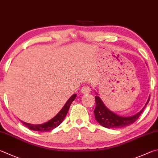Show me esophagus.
<instances>
[{
  "mask_svg": "<svg viewBox=\"0 0 158 158\" xmlns=\"http://www.w3.org/2000/svg\"><path fill=\"white\" fill-rule=\"evenodd\" d=\"M81 92L84 94H89L92 92V90H91V88L89 86H84L82 87Z\"/></svg>",
  "mask_w": 158,
  "mask_h": 158,
  "instance_id": "1",
  "label": "esophagus"
}]
</instances>
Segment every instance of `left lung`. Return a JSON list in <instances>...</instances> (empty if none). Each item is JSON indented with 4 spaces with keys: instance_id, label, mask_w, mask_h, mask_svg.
I'll return each mask as SVG.
<instances>
[{
    "instance_id": "left-lung-1",
    "label": "left lung",
    "mask_w": 158,
    "mask_h": 158,
    "mask_svg": "<svg viewBox=\"0 0 158 158\" xmlns=\"http://www.w3.org/2000/svg\"><path fill=\"white\" fill-rule=\"evenodd\" d=\"M97 94V93H96ZM150 97L148 98L145 106L135 115L131 116V117H121L116 114L115 113L110 111L103 104V101L98 96H95L96 101V107L94 112L95 118L97 122L105 128H120L123 127L128 126L131 124L135 122L137 120L139 116L142 114L143 110H144L146 105L148 103Z\"/></svg>"
}]
</instances>
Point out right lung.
<instances>
[{
    "label": "right lung",
    "instance_id": "obj_1",
    "mask_svg": "<svg viewBox=\"0 0 158 158\" xmlns=\"http://www.w3.org/2000/svg\"><path fill=\"white\" fill-rule=\"evenodd\" d=\"M76 97V94L72 95L70 98H69V100L66 101L64 106L61 109L60 111L57 113V115H55V117L51 118V120L47 121V122L44 123L43 124H38V125H34V124H30L27 123L23 121H21V123L23 124L25 126H26L29 129L32 130V131H39V132H47V131H51L52 129H54L57 127L62 122L63 120L64 119L66 115L67 114V112L69 111V107H70L71 104L72 103L75 98Z\"/></svg>",
    "mask_w": 158,
    "mask_h": 158
}]
</instances>
